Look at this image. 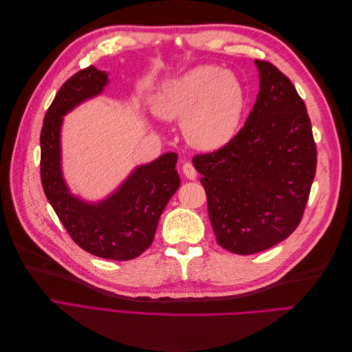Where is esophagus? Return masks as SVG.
<instances>
[{
	"mask_svg": "<svg viewBox=\"0 0 352 352\" xmlns=\"http://www.w3.org/2000/svg\"><path fill=\"white\" fill-rule=\"evenodd\" d=\"M182 170H184V175H185L188 179L194 180V179L197 177V170H195V167H194L192 163H185L184 167H182Z\"/></svg>",
	"mask_w": 352,
	"mask_h": 352,
	"instance_id": "esophagus-1",
	"label": "esophagus"
}]
</instances>
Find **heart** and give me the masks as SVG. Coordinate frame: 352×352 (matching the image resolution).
<instances>
[{
  "instance_id": "heart-1",
  "label": "heart",
  "mask_w": 352,
  "mask_h": 352,
  "mask_svg": "<svg viewBox=\"0 0 352 352\" xmlns=\"http://www.w3.org/2000/svg\"><path fill=\"white\" fill-rule=\"evenodd\" d=\"M243 107L239 79L214 66H199L166 83L154 100L164 119L185 120L186 140L202 150H216L235 135Z\"/></svg>"
}]
</instances>
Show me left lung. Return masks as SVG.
I'll return each instance as SVG.
<instances>
[{
  "instance_id": "obj_1",
  "label": "left lung",
  "mask_w": 352,
  "mask_h": 352,
  "mask_svg": "<svg viewBox=\"0 0 352 352\" xmlns=\"http://www.w3.org/2000/svg\"><path fill=\"white\" fill-rule=\"evenodd\" d=\"M255 65L260 92L247 122L219 150L192 158L217 243L241 255L298 228L317 166L310 117L291 79L269 61Z\"/></svg>"
}]
</instances>
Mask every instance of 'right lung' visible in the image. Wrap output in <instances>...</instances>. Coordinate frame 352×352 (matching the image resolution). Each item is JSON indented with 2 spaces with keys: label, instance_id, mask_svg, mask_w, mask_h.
<instances>
[{
  "label": "right lung",
  "instance_id": "1",
  "mask_svg": "<svg viewBox=\"0 0 352 352\" xmlns=\"http://www.w3.org/2000/svg\"><path fill=\"white\" fill-rule=\"evenodd\" d=\"M107 73L85 67L67 79L45 113L41 131V182L70 238L101 258L127 261L140 257L154 241L160 216L180 179L177 155L167 153L138 167L116 194L100 204H85L69 194L60 170L61 117L107 85Z\"/></svg>",
  "mask_w": 352,
  "mask_h": 352
}]
</instances>
